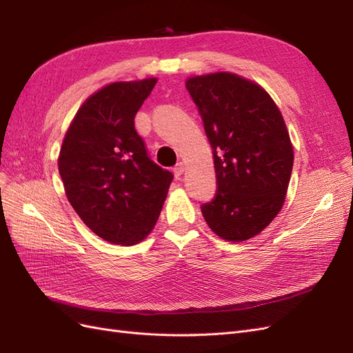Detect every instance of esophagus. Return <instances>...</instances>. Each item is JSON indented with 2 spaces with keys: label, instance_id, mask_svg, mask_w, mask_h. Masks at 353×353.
Returning a JSON list of instances; mask_svg holds the SVG:
<instances>
[{
  "label": "esophagus",
  "instance_id": "obj_1",
  "mask_svg": "<svg viewBox=\"0 0 353 353\" xmlns=\"http://www.w3.org/2000/svg\"><path fill=\"white\" fill-rule=\"evenodd\" d=\"M172 170H174V175H175V178H179L181 175L184 174V165L179 162V163H176V165L174 166V169H172Z\"/></svg>",
  "mask_w": 353,
  "mask_h": 353
}]
</instances>
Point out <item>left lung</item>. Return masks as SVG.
I'll list each match as a JSON object with an SVG mask.
<instances>
[{
    "label": "left lung",
    "instance_id": "1",
    "mask_svg": "<svg viewBox=\"0 0 353 353\" xmlns=\"http://www.w3.org/2000/svg\"><path fill=\"white\" fill-rule=\"evenodd\" d=\"M212 147L216 194L203 203L210 230L223 240L254 237L279 215L293 169V145L281 112L258 83L218 72L187 79Z\"/></svg>",
    "mask_w": 353,
    "mask_h": 353
}]
</instances>
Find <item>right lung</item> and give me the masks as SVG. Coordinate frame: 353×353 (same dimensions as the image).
<instances>
[{
  "label": "right lung",
  "instance_id": "obj_1",
  "mask_svg": "<svg viewBox=\"0 0 353 353\" xmlns=\"http://www.w3.org/2000/svg\"><path fill=\"white\" fill-rule=\"evenodd\" d=\"M157 79L113 82L81 105L63 140L68 200L103 240L131 245L156 225L174 175L148 157L134 117Z\"/></svg>",
  "mask_w": 353,
  "mask_h": 353
}]
</instances>
